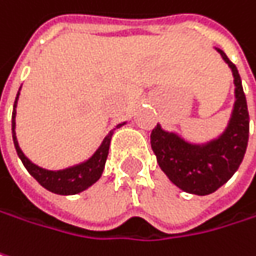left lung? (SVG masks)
<instances>
[{
  "mask_svg": "<svg viewBox=\"0 0 256 256\" xmlns=\"http://www.w3.org/2000/svg\"><path fill=\"white\" fill-rule=\"evenodd\" d=\"M234 77V109L226 132L206 146L185 142L157 125L152 131V148L160 169L182 191L208 195L224 185L240 166L249 138V114L246 98L236 65L217 49Z\"/></svg>",
  "mask_w": 256,
  "mask_h": 256,
  "instance_id": "8db88e82",
  "label": "left lung"
}]
</instances>
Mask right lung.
<instances>
[{
  "label": "right lung",
  "instance_id": "add662e5",
  "mask_svg": "<svg viewBox=\"0 0 256 256\" xmlns=\"http://www.w3.org/2000/svg\"><path fill=\"white\" fill-rule=\"evenodd\" d=\"M18 98V93H17ZM17 98L14 102V110H12V120H11V130H12V141H14V147L16 152L20 157V160L23 162L24 168L28 169V172L44 188L48 191L54 192V194H60V195H72V194H78V192L87 190L88 186H92L99 178L102 176V172L104 169V163L108 158V153H109V146H110V138H112V132H109L106 138L103 140L102 146L99 150L93 154L92 158H88L86 163L65 169V170H58V172H52V170H45L36 164H33L28 160L26 156L23 154V152L18 147L17 138H16V132H14V126H16V103H17ZM122 124H119L118 128Z\"/></svg>",
  "mask_w": 256,
  "mask_h": 256
}]
</instances>
